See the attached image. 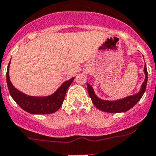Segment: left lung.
Returning a JSON list of instances; mask_svg holds the SVG:
<instances>
[{"label":"left lung","instance_id":"obj_1","mask_svg":"<svg viewBox=\"0 0 156 156\" xmlns=\"http://www.w3.org/2000/svg\"><path fill=\"white\" fill-rule=\"evenodd\" d=\"M144 72L145 73V80H144V83L141 85L140 90L136 94H134V95L128 96V97H125L123 99L114 100V101L104 100L99 98L96 95L95 93H94L92 86H90L88 83H87L88 94H89V96L90 97L92 103H94V106L97 108H99L101 111L106 112L117 113L125 112L128 111L129 109H130L133 106H134L137 103V102L140 100L146 90L148 80V72L146 63L145 66H144Z\"/></svg>","mask_w":156,"mask_h":156}]
</instances>
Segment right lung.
<instances>
[{
	"label": "right lung",
	"mask_w": 156,
	"mask_h": 156,
	"mask_svg": "<svg viewBox=\"0 0 156 156\" xmlns=\"http://www.w3.org/2000/svg\"><path fill=\"white\" fill-rule=\"evenodd\" d=\"M10 64V62H9L7 71V87L12 98L23 110L31 114L44 115L56 112L60 108L63 103L67 90L75 78L62 83V85L51 95L46 97H33L23 94L12 85L9 75Z\"/></svg>",
	"instance_id": "right-lung-1"
}]
</instances>
